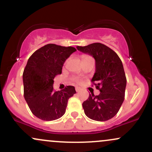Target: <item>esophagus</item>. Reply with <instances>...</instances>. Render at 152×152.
Segmentation results:
<instances>
[{
  "mask_svg": "<svg viewBox=\"0 0 152 152\" xmlns=\"http://www.w3.org/2000/svg\"><path fill=\"white\" fill-rule=\"evenodd\" d=\"M75 89H76V92H78L80 90H81V88H80L79 87H76V88H75Z\"/></svg>",
  "mask_w": 152,
  "mask_h": 152,
  "instance_id": "esophagus-1",
  "label": "esophagus"
}]
</instances>
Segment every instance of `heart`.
Masks as SVG:
<instances>
[{
  "label": "heart",
  "mask_w": 152,
  "mask_h": 152,
  "mask_svg": "<svg viewBox=\"0 0 152 152\" xmlns=\"http://www.w3.org/2000/svg\"><path fill=\"white\" fill-rule=\"evenodd\" d=\"M86 57H88V56H83V58H86ZM74 81L76 82V83H81V79H79V78H74Z\"/></svg>",
  "instance_id": "b5f03b06"
}]
</instances>
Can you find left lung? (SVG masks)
Wrapping results in <instances>:
<instances>
[{
	"mask_svg": "<svg viewBox=\"0 0 152 152\" xmlns=\"http://www.w3.org/2000/svg\"><path fill=\"white\" fill-rule=\"evenodd\" d=\"M76 48L95 59L96 71L91 81L100 91L99 95L90 94L82 104L85 114L98 121L111 119L124 100L126 78L121 59L116 52L100 43Z\"/></svg>",
	"mask_w": 152,
	"mask_h": 152,
	"instance_id": "left-lung-1",
	"label": "left lung"
}]
</instances>
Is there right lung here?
Returning <instances> with one entry per match:
<instances>
[{"instance_id":"1","label":"right lung","mask_w":152,"mask_h":152,"mask_svg":"<svg viewBox=\"0 0 152 152\" xmlns=\"http://www.w3.org/2000/svg\"><path fill=\"white\" fill-rule=\"evenodd\" d=\"M74 47L47 44L28 60L23 74L24 98L31 112L43 121L58 119L65 114L68 100L76 94L74 86L53 90V79L61 74L65 61L75 52Z\"/></svg>"}]
</instances>
